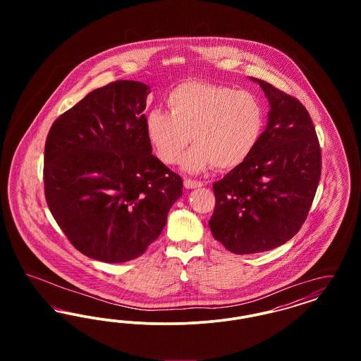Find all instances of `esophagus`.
<instances>
[{"instance_id": "esophagus-1", "label": "esophagus", "mask_w": 361, "mask_h": 361, "mask_svg": "<svg viewBox=\"0 0 361 361\" xmlns=\"http://www.w3.org/2000/svg\"><path fill=\"white\" fill-rule=\"evenodd\" d=\"M203 183L197 181V180H192V178H184V187L187 189L199 188L202 187Z\"/></svg>"}]
</instances>
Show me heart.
Listing matches in <instances>:
<instances>
[{"mask_svg":"<svg viewBox=\"0 0 361 361\" xmlns=\"http://www.w3.org/2000/svg\"><path fill=\"white\" fill-rule=\"evenodd\" d=\"M166 105L169 114L161 109L147 114L146 137L166 165L180 159L190 137L195 145L183 159L189 172L240 166L253 154L265 130V106L249 90L184 82L168 93Z\"/></svg>","mask_w":361,"mask_h":361,"instance_id":"b5f03b06","label":"heart"}]
</instances>
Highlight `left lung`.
Instances as JSON below:
<instances>
[{"instance_id": "left-lung-1", "label": "left lung", "mask_w": 361, "mask_h": 361, "mask_svg": "<svg viewBox=\"0 0 361 361\" xmlns=\"http://www.w3.org/2000/svg\"><path fill=\"white\" fill-rule=\"evenodd\" d=\"M257 81L269 100L256 150L214 183V238L235 255L275 249L300 230L318 188L322 155L307 109L296 97Z\"/></svg>"}]
</instances>
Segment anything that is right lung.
Returning a JSON list of instances; mask_svg holds the SVG:
<instances>
[{
  "instance_id": "right-lung-1",
  "label": "right lung",
  "mask_w": 361,
  "mask_h": 361,
  "mask_svg": "<svg viewBox=\"0 0 361 361\" xmlns=\"http://www.w3.org/2000/svg\"><path fill=\"white\" fill-rule=\"evenodd\" d=\"M149 86L116 81L94 89L52 123L44 146V196L82 255L104 262L142 256L183 195V178L152 154Z\"/></svg>"
}]
</instances>
